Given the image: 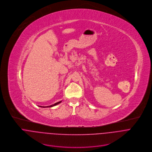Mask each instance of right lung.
<instances>
[{"instance_id": "obj_1", "label": "right lung", "mask_w": 152, "mask_h": 152, "mask_svg": "<svg viewBox=\"0 0 152 152\" xmlns=\"http://www.w3.org/2000/svg\"><path fill=\"white\" fill-rule=\"evenodd\" d=\"M62 102V101H59V102H56V103H55V104H53V105H49V106H47V107H42V106H39V107H42V108H49V107H54V106H56V105H58V104H60V102Z\"/></svg>"}]
</instances>
